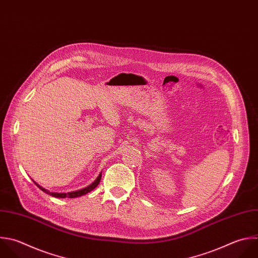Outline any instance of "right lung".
<instances>
[{
	"label": "right lung",
	"instance_id": "1",
	"mask_svg": "<svg viewBox=\"0 0 258 258\" xmlns=\"http://www.w3.org/2000/svg\"><path fill=\"white\" fill-rule=\"evenodd\" d=\"M101 177H102V172L99 174V176L97 177V179L94 181V182H92L90 185H88V186H86V187H84V188H82V189H79V190H75V191H69V192H55V191H49L48 189H46V188H44V187H42L41 185H39L38 183H36L34 180V183L42 190V191H44L45 194H47V195H50V196H52V197H55V198H61V199H63V198H70V199H74V198H78V197H82V196H84V195H86V194H88V192H90L91 190H93L98 184H99V182H100V180H101Z\"/></svg>",
	"mask_w": 258,
	"mask_h": 258
}]
</instances>
